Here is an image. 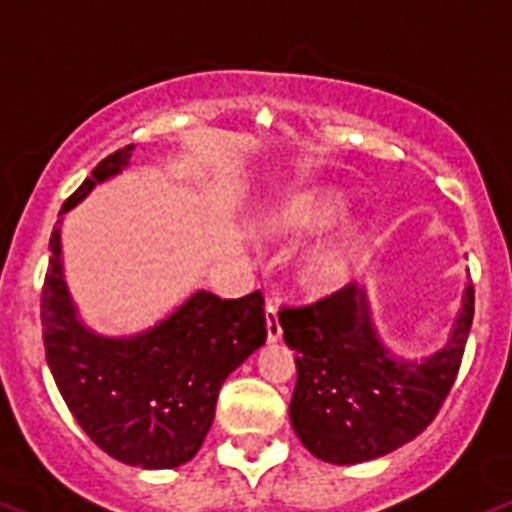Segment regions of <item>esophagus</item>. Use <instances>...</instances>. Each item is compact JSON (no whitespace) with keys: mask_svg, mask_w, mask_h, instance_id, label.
Returning <instances> with one entry per match:
<instances>
[{"mask_svg":"<svg viewBox=\"0 0 512 512\" xmlns=\"http://www.w3.org/2000/svg\"><path fill=\"white\" fill-rule=\"evenodd\" d=\"M266 335H269V342H277L282 337L280 308L274 301H266Z\"/></svg>","mask_w":512,"mask_h":512,"instance_id":"1","label":"esophagus"}]
</instances>
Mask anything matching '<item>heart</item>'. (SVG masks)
I'll return each instance as SVG.
<instances>
[{
    "label": "heart",
    "mask_w": 512,
    "mask_h": 512,
    "mask_svg": "<svg viewBox=\"0 0 512 512\" xmlns=\"http://www.w3.org/2000/svg\"><path fill=\"white\" fill-rule=\"evenodd\" d=\"M348 196L337 188L303 190L298 196L274 211L266 219V227L282 238H308L316 232L327 230L345 214ZM363 227L358 219H342L332 235L316 243L306 253L301 266V277L311 290H332L342 285L353 272L358 248H361Z\"/></svg>",
    "instance_id": "heart-1"
}]
</instances>
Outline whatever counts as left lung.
<instances>
[{"label": "left lung", "instance_id": "1", "mask_svg": "<svg viewBox=\"0 0 512 512\" xmlns=\"http://www.w3.org/2000/svg\"><path fill=\"white\" fill-rule=\"evenodd\" d=\"M471 322L474 285H466L445 345L408 361L382 342L361 287H342L314 306L282 308V337L298 353L290 421L308 453L353 466L416 439L458 377Z\"/></svg>", "mask_w": 512, "mask_h": 512}]
</instances>
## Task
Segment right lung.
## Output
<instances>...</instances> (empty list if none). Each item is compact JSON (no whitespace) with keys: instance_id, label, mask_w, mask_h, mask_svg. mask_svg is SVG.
Listing matches in <instances>:
<instances>
[{"instance_id":"right-lung-1","label":"right lung","mask_w":512,"mask_h":512,"mask_svg":"<svg viewBox=\"0 0 512 512\" xmlns=\"http://www.w3.org/2000/svg\"><path fill=\"white\" fill-rule=\"evenodd\" d=\"M130 156L133 146H125L101 159L59 214L120 175ZM49 251L41 290L46 363L80 429L128 466L156 471L188 463L211 429L222 382L264 345L261 293L225 301L198 290L154 327L107 337L83 324L70 298L59 227Z\"/></svg>"}]
</instances>
